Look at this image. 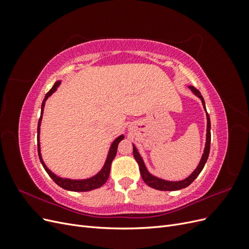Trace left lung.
I'll list each match as a JSON object with an SVG mask.
<instances>
[{"label":"left lung","instance_id":"8db88e82","mask_svg":"<svg viewBox=\"0 0 249 249\" xmlns=\"http://www.w3.org/2000/svg\"><path fill=\"white\" fill-rule=\"evenodd\" d=\"M190 89L201 100L202 105H203V108L206 109L205 101H203V97L200 94V92L198 91L196 88L193 87V86H190ZM207 119H208V125H207V142H206L205 153H203V155H202V158H201L200 163H199V165L197 166V168L193 171V173L189 178H187L184 180H179V182H167V180L158 178L153 177L152 175H149L148 171L145 168L144 163H143V161L141 159L140 155L137 152L136 147L133 145V155H134V158H135V159H136V161H137V163L139 165V170H140V173H141L142 179L144 180V183L146 185H148L149 187H152V188H154V189H157V190H161V191H175V190H179V189H183V188L188 187L193 182L195 178L198 177V175L201 172L202 168L205 167V164H206V162L208 160V157H209V154H210L211 122H210V116H209L208 113H207Z\"/></svg>","mask_w":249,"mask_h":249}]
</instances>
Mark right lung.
<instances>
[{
  "label": "right lung",
  "instance_id": "add662e5",
  "mask_svg": "<svg viewBox=\"0 0 249 249\" xmlns=\"http://www.w3.org/2000/svg\"><path fill=\"white\" fill-rule=\"evenodd\" d=\"M60 84V81H57L54 86L52 87V89L50 91L46 94L44 96V100L42 102L41 105V115L39 117L38 120V126H37V147H38V156H39V159L40 162L42 164L43 168L46 169V171L48 172V175L51 177V178L54 180V182L60 186L61 188L65 190H70V191H76V192H86V191H91L94 189H97V188L102 187L105 183L107 182V179L109 178L110 175V169H111V164L113 159H114L115 156H116V152H117V146H118V143L124 139V136H119L118 138L115 139V141L112 143L111 148H110V152L107 158V161L105 163L103 169L97 173L96 176H94L91 178H88V179H82V180H72V179H67V178H58L56 177L54 173H53L47 166L46 164L43 163L42 159H41V155H40V144H39V133H40V124H41V119H42V112H43V107H44V103H46L48 97L55 91L57 89V87Z\"/></svg>",
  "mask_w": 249,
  "mask_h": 249
}]
</instances>
